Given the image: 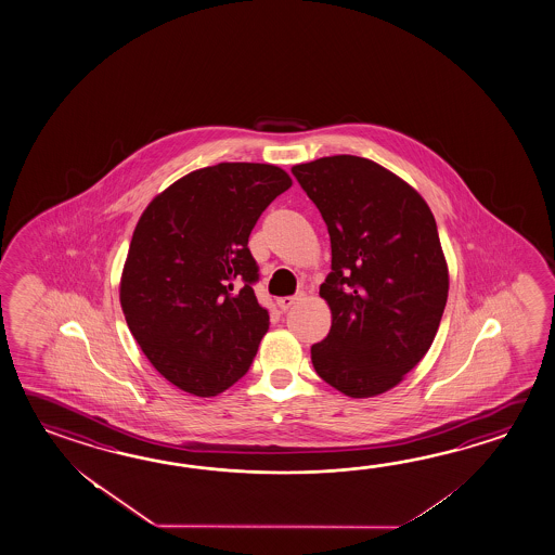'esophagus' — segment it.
<instances>
[{
    "label": "esophagus",
    "mask_w": 555,
    "mask_h": 555,
    "mask_svg": "<svg viewBox=\"0 0 555 555\" xmlns=\"http://www.w3.org/2000/svg\"><path fill=\"white\" fill-rule=\"evenodd\" d=\"M296 300H298V296H283V298L276 300V305H279L283 312H286L291 306L295 305Z\"/></svg>",
    "instance_id": "34e87169"
}]
</instances>
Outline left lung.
<instances>
[{
	"mask_svg": "<svg viewBox=\"0 0 555 555\" xmlns=\"http://www.w3.org/2000/svg\"><path fill=\"white\" fill-rule=\"evenodd\" d=\"M328 227L332 272L320 286L332 328L312 346L326 384L353 399L396 387L429 351L449 296V267L429 205L372 159L293 168Z\"/></svg>",
	"mask_w": 555,
	"mask_h": 555,
	"instance_id": "left-lung-1",
	"label": "left lung"
}]
</instances>
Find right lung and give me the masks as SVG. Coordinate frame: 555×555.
<instances>
[{
    "instance_id": "1",
    "label": "right lung",
    "mask_w": 555,
    "mask_h": 555,
    "mask_svg": "<svg viewBox=\"0 0 555 555\" xmlns=\"http://www.w3.org/2000/svg\"><path fill=\"white\" fill-rule=\"evenodd\" d=\"M291 185L271 164L223 162L173 181L138 219L120 305L144 356L181 391L214 397L247 374L269 330L249 235Z\"/></svg>"
}]
</instances>
